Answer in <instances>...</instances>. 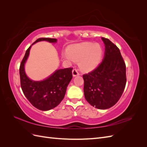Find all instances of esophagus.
Returning a JSON list of instances; mask_svg holds the SVG:
<instances>
[{
    "label": "esophagus",
    "mask_w": 147,
    "mask_h": 147,
    "mask_svg": "<svg viewBox=\"0 0 147 147\" xmlns=\"http://www.w3.org/2000/svg\"><path fill=\"white\" fill-rule=\"evenodd\" d=\"M72 75L74 77H76V76H78V75H80V74L78 73V70L77 69H74L72 70Z\"/></svg>",
    "instance_id": "obj_1"
}]
</instances>
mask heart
<instances>
[{
	"label": "heart",
	"mask_w": 147,
	"mask_h": 147,
	"mask_svg": "<svg viewBox=\"0 0 147 147\" xmlns=\"http://www.w3.org/2000/svg\"><path fill=\"white\" fill-rule=\"evenodd\" d=\"M103 56V49L99 44L84 42L70 47L66 57L79 61L78 65L84 72H90L100 64Z\"/></svg>",
	"instance_id": "obj_1"
}]
</instances>
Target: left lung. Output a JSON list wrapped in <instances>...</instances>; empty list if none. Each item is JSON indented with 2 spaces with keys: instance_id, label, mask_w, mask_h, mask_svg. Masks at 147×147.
I'll return each mask as SVG.
<instances>
[{
  "instance_id": "left-lung-1",
  "label": "left lung",
  "mask_w": 147,
  "mask_h": 147,
  "mask_svg": "<svg viewBox=\"0 0 147 147\" xmlns=\"http://www.w3.org/2000/svg\"><path fill=\"white\" fill-rule=\"evenodd\" d=\"M105 53L102 63L92 72L83 75L86 100L98 109L112 107L118 101L126 83V64L119 48L102 37Z\"/></svg>"
}]
</instances>
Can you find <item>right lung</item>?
<instances>
[{"label":"right lung","mask_w":147,"mask_h":147,"mask_svg":"<svg viewBox=\"0 0 147 147\" xmlns=\"http://www.w3.org/2000/svg\"><path fill=\"white\" fill-rule=\"evenodd\" d=\"M40 41L56 43L57 39L40 38L33 44ZM32 45L26 50L20 67L21 86L24 96L35 108L47 111L56 107L64 99L67 87L72 78L73 68L56 70L50 77L42 81H33L28 77L24 65Z\"/></svg>","instance_id":"right-lung-1"}]
</instances>
